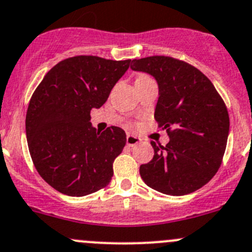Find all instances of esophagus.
Returning a JSON list of instances; mask_svg holds the SVG:
<instances>
[{
  "instance_id": "esophagus-1",
  "label": "esophagus",
  "mask_w": 252,
  "mask_h": 252,
  "mask_svg": "<svg viewBox=\"0 0 252 252\" xmlns=\"http://www.w3.org/2000/svg\"><path fill=\"white\" fill-rule=\"evenodd\" d=\"M140 141H141V139L138 138V136L131 135V134H128V135H126V145L128 146H135V145H138Z\"/></svg>"
}]
</instances>
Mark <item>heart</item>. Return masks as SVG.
<instances>
[{
	"label": "heart",
	"mask_w": 252,
	"mask_h": 252,
	"mask_svg": "<svg viewBox=\"0 0 252 252\" xmlns=\"http://www.w3.org/2000/svg\"><path fill=\"white\" fill-rule=\"evenodd\" d=\"M144 76H145V75H140V76H139V77H144Z\"/></svg>",
	"instance_id": "obj_1"
}]
</instances>
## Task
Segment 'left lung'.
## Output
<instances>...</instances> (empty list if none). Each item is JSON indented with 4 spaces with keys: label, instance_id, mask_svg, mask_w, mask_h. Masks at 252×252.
<instances>
[{
    "label": "left lung",
    "instance_id": "obj_1",
    "mask_svg": "<svg viewBox=\"0 0 252 252\" xmlns=\"http://www.w3.org/2000/svg\"><path fill=\"white\" fill-rule=\"evenodd\" d=\"M131 69L158 84L155 119L170 141H151L154 158L140 166L144 182L171 196L192 193L219 170L229 134V114L211 80L197 67L171 56L134 59Z\"/></svg>",
    "mask_w": 252,
    "mask_h": 252
}]
</instances>
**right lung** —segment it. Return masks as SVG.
<instances>
[{
  "mask_svg": "<svg viewBox=\"0 0 252 252\" xmlns=\"http://www.w3.org/2000/svg\"><path fill=\"white\" fill-rule=\"evenodd\" d=\"M130 60L77 55L51 67L35 89L26 116L32 161L40 177L60 193L82 197L106 187L126 133L92 128L91 109L103 106Z\"/></svg>",
  "mask_w": 252,
  "mask_h": 252,
  "instance_id": "add662e5",
  "label": "right lung"
}]
</instances>
